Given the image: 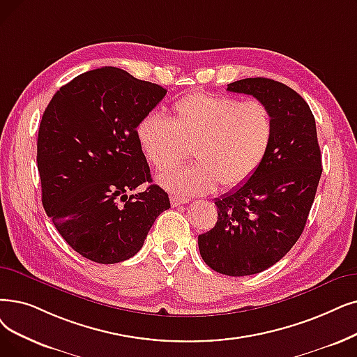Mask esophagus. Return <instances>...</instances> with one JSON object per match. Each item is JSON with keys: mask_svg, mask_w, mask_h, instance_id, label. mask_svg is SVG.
Here are the masks:
<instances>
[{"mask_svg": "<svg viewBox=\"0 0 357 357\" xmlns=\"http://www.w3.org/2000/svg\"><path fill=\"white\" fill-rule=\"evenodd\" d=\"M188 201H190V199L185 198V197H178V195H172V197H170V204H172V207L185 204V203H188Z\"/></svg>", "mask_w": 357, "mask_h": 357, "instance_id": "obj_1", "label": "esophagus"}]
</instances>
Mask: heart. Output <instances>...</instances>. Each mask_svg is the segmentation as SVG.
Listing matches in <instances>:
<instances>
[{
    "label": "heart",
    "mask_w": 357,
    "mask_h": 357,
    "mask_svg": "<svg viewBox=\"0 0 357 357\" xmlns=\"http://www.w3.org/2000/svg\"><path fill=\"white\" fill-rule=\"evenodd\" d=\"M275 123L267 103L231 96L191 93L172 106V119L146 114L135 135L146 160L159 172L188 156L195 163L160 175L158 182L174 194H207L222 185L238 188L267 160Z\"/></svg>",
    "instance_id": "heart-1"
}]
</instances>
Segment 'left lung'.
<instances>
[{
    "label": "left lung",
    "mask_w": 357,
    "mask_h": 357,
    "mask_svg": "<svg viewBox=\"0 0 357 357\" xmlns=\"http://www.w3.org/2000/svg\"><path fill=\"white\" fill-rule=\"evenodd\" d=\"M268 105L275 134L271 151L242 187L217 198V222L198 236L214 271L242 277L267 270L298 242L322 174L315 118L299 93L264 77L227 84Z\"/></svg>",
    "instance_id": "left-lung-1"
}]
</instances>
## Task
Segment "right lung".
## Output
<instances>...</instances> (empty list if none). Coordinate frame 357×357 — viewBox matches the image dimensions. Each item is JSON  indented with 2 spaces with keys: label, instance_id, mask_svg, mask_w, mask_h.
Here are the masks:
<instances>
[{
  "label": "right lung",
  "instance_id": "add662e5",
  "mask_svg": "<svg viewBox=\"0 0 357 357\" xmlns=\"http://www.w3.org/2000/svg\"><path fill=\"white\" fill-rule=\"evenodd\" d=\"M166 89L103 67L61 87L38 134L42 204L59 235L84 258L115 264L134 257L156 217L170 207L151 182L135 128Z\"/></svg>",
  "mask_w": 357,
  "mask_h": 357
}]
</instances>
